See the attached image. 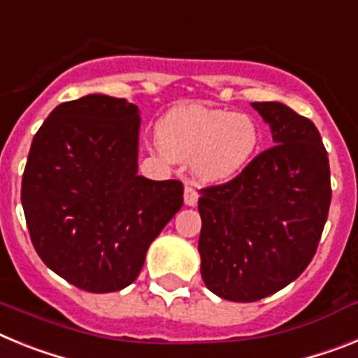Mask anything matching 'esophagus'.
Returning a JSON list of instances; mask_svg holds the SVG:
<instances>
[{
	"label": "esophagus",
	"instance_id": "1",
	"mask_svg": "<svg viewBox=\"0 0 358 358\" xmlns=\"http://www.w3.org/2000/svg\"><path fill=\"white\" fill-rule=\"evenodd\" d=\"M199 201V194L197 189H195V186L192 185H186L185 188V204L186 206H195Z\"/></svg>",
	"mask_w": 358,
	"mask_h": 358
}]
</instances>
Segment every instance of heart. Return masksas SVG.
Segmentation results:
<instances>
[{
  "instance_id": "heart-1",
  "label": "heart",
  "mask_w": 358,
  "mask_h": 358,
  "mask_svg": "<svg viewBox=\"0 0 358 358\" xmlns=\"http://www.w3.org/2000/svg\"><path fill=\"white\" fill-rule=\"evenodd\" d=\"M161 152L177 161H194L202 181L226 182L255 157L260 131L242 113L206 106L173 107L157 123Z\"/></svg>"
}]
</instances>
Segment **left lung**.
Instances as JSON below:
<instances>
[{
	"instance_id": "1",
	"label": "left lung",
	"mask_w": 358,
	"mask_h": 358,
	"mask_svg": "<svg viewBox=\"0 0 358 358\" xmlns=\"http://www.w3.org/2000/svg\"><path fill=\"white\" fill-rule=\"evenodd\" d=\"M251 106L274 147L199 197L202 280L236 303L271 296L308 267L331 201L328 152L314 123L285 103Z\"/></svg>"
}]
</instances>
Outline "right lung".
I'll return each mask as SVG.
<instances>
[{"mask_svg":"<svg viewBox=\"0 0 358 358\" xmlns=\"http://www.w3.org/2000/svg\"><path fill=\"white\" fill-rule=\"evenodd\" d=\"M140 110L87 94L57 106L31 141L21 204L41 260L85 292L125 289L182 206V182L138 176Z\"/></svg>","mask_w":358,"mask_h":358,"instance_id":"right-lung-1","label":"right lung"}]
</instances>
